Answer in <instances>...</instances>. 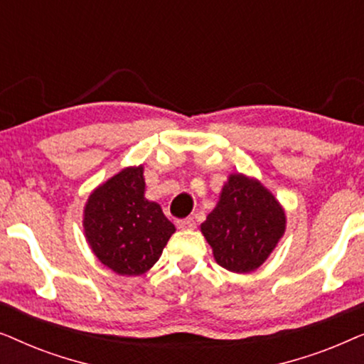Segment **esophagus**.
<instances>
[{
  "instance_id": "34e87169",
  "label": "esophagus",
  "mask_w": 364,
  "mask_h": 364,
  "mask_svg": "<svg viewBox=\"0 0 364 364\" xmlns=\"http://www.w3.org/2000/svg\"><path fill=\"white\" fill-rule=\"evenodd\" d=\"M177 228H181V230H192V228H196V220H193L192 217H187V218H178L176 222Z\"/></svg>"
}]
</instances>
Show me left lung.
I'll return each instance as SVG.
<instances>
[{
  "mask_svg": "<svg viewBox=\"0 0 364 364\" xmlns=\"http://www.w3.org/2000/svg\"><path fill=\"white\" fill-rule=\"evenodd\" d=\"M285 212L260 182L233 173L202 223L217 263L235 273L257 270L285 232Z\"/></svg>",
  "mask_w": 364,
  "mask_h": 364,
  "instance_id": "1",
  "label": "left lung"
}]
</instances>
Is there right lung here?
Returning a JSON list of instances; mask_svg holds the SVG:
<instances>
[{"instance_id":"obj_1","label":"right lung","mask_w":364,"mask_h":364,"mask_svg":"<svg viewBox=\"0 0 364 364\" xmlns=\"http://www.w3.org/2000/svg\"><path fill=\"white\" fill-rule=\"evenodd\" d=\"M142 167H127L97 187L84 208L92 252L119 275H142L162 255L176 227L144 197Z\"/></svg>"}]
</instances>
